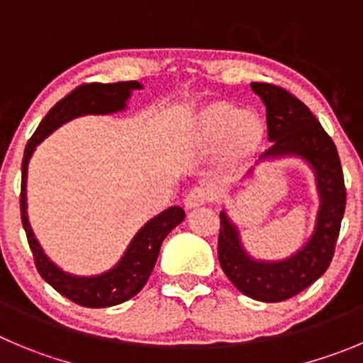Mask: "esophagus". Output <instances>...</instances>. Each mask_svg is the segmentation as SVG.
<instances>
[{"label": "esophagus", "instance_id": "34e87169", "mask_svg": "<svg viewBox=\"0 0 363 363\" xmlns=\"http://www.w3.org/2000/svg\"><path fill=\"white\" fill-rule=\"evenodd\" d=\"M209 197H211V193H209L208 189H204V188L191 189V191H189L184 199V208L188 209V211L202 208V206L209 201Z\"/></svg>", "mask_w": 363, "mask_h": 363}]
</instances>
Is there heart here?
<instances>
[{
	"instance_id": "1",
	"label": "heart",
	"mask_w": 363,
	"mask_h": 363,
	"mask_svg": "<svg viewBox=\"0 0 363 363\" xmlns=\"http://www.w3.org/2000/svg\"><path fill=\"white\" fill-rule=\"evenodd\" d=\"M267 138L263 118L225 100H211L193 111L184 123V140L191 150H216V170L238 177L262 152Z\"/></svg>"
}]
</instances>
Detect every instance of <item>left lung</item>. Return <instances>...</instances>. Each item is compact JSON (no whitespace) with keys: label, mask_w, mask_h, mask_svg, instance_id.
<instances>
[{"label":"left lung","mask_w":363,"mask_h":363,"mask_svg":"<svg viewBox=\"0 0 363 363\" xmlns=\"http://www.w3.org/2000/svg\"><path fill=\"white\" fill-rule=\"evenodd\" d=\"M267 111L272 147L259 161L299 159L313 172L319 209L306 242L283 259L250 256L228 209L220 211L218 259L223 274L247 297L262 303L290 299L319 279L330 267L345 209V186L333 140L306 105L270 84H250Z\"/></svg>","instance_id":"1"}]
</instances>
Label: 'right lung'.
I'll return each mask as SVG.
<instances>
[{"label":"right lung","mask_w":363,"mask_h":363,"mask_svg":"<svg viewBox=\"0 0 363 363\" xmlns=\"http://www.w3.org/2000/svg\"><path fill=\"white\" fill-rule=\"evenodd\" d=\"M143 89L138 80L116 84H87L71 91L66 98L55 104L44 116L37 130L30 138L25 148L21 164V222L26 231L30 249L33 252L35 267L40 277L64 297L86 308H109L125 303L147 284L155 262H157L161 243L184 220V209L179 206L164 209L162 213L148 220L140 231L135 233L123 256L116 265L94 276H77L60 269L43 245L35 238L32 223L28 218V197H26V181H28V162L37 145L43 143L53 130L62 127L67 121L80 116H109L127 111L128 100L134 91Z\"/></svg>","instance_id":"obj_1"}]
</instances>
